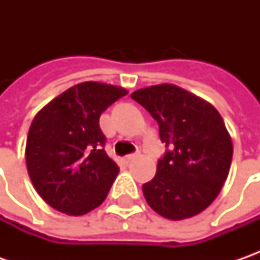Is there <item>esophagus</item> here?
Masks as SVG:
<instances>
[{
	"label": "esophagus",
	"instance_id": "esophagus-1",
	"mask_svg": "<svg viewBox=\"0 0 260 260\" xmlns=\"http://www.w3.org/2000/svg\"><path fill=\"white\" fill-rule=\"evenodd\" d=\"M137 157H139V155H137V153H135V155H127L124 157V162L127 164V165H128V164H132L133 160H136Z\"/></svg>",
	"mask_w": 260,
	"mask_h": 260
}]
</instances>
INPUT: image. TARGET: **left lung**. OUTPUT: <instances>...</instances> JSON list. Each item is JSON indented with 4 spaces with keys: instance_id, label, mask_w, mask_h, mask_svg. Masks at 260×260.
Returning <instances> with one entry per match:
<instances>
[{
    "instance_id": "left-lung-1",
    "label": "left lung",
    "mask_w": 260,
    "mask_h": 260,
    "mask_svg": "<svg viewBox=\"0 0 260 260\" xmlns=\"http://www.w3.org/2000/svg\"><path fill=\"white\" fill-rule=\"evenodd\" d=\"M132 98L157 121L168 147L155 178L142 186L147 204L169 220L200 214L220 194L232 165L233 143L221 115L172 84L137 89Z\"/></svg>"
}]
</instances>
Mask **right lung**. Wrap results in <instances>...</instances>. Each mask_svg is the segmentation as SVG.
Segmentation results:
<instances>
[{"label": "right lung", "mask_w": 260, "mask_h": 260, "mask_svg": "<svg viewBox=\"0 0 260 260\" xmlns=\"http://www.w3.org/2000/svg\"><path fill=\"white\" fill-rule=\"evenodd\" d=\"M127 91L81 82L43 107L30 125L25 164L39 195L55 210L84 215L104 203L118 166L104 150L100 117Z\"/></svg>", "instance_id": "obj_1"}]
</instances>
